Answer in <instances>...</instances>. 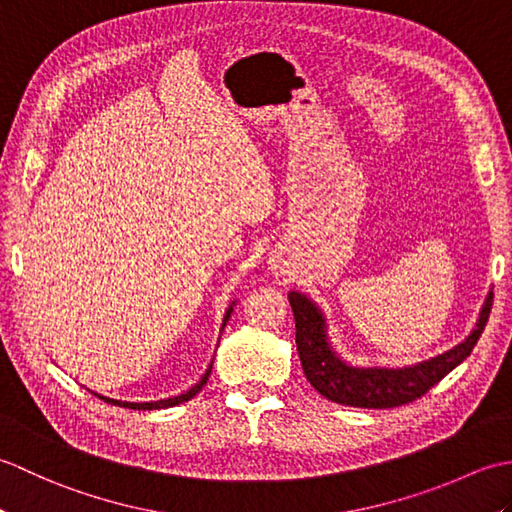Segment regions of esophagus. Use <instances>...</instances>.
<instances>
[{
	"mask_svg": "<svg viewBox=\"0 0 512 512\" xmlns=\"http://www.w3.org/2000/svg\"><path fill=\"white\" fill-rule=\"evenodd\" d=\"M270 270L279 277V275H288V268L279 262V257H273L270 259Z\"/></svg>",
	"mask_w": 512,
	"mask_h": 512,
	"instance_id": "esophagus-1",
	"label": "esophagus"
}]
</instances>
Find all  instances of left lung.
I'll return each instance as SVG.
<instances>
[{
	"label": "left lung",
	"instance_id": "1",
	"mask_svg": "<svg viewBox=\"0 0 512 512\" xmlns=\"http://www.w3.org/2000/svg\"><path fill=\"white\" fill-rule=\"evenodd\" d=\"M288 301L292 312H295L297 352L303 374L310 380V385L321 396L339 402V405L385 409L407 405V402L427 394L433 385L440 383L451 369L458 367L473 352L493 308V290H488L475 328L462 343L438 356L427 358V361L402 367L347 363L334 350L328 334V319H325L317 303L299 290H290Z\"/></svg>",
	"mask_w": 512,
	"mask_h": 512
}]
</instances>
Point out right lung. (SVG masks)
<instances>
[{
  "mask_svg": "<svg viewBox=\"0 0 512 512\" xmlns=\"http://www.w3.org/2000/svg\"><path fill=\"white\" fill-rule=\"evenodd\" d=\"M235 303L237 301H231V306L226 308V314H224V319H222V328L220 330H224V325H226V321L231 319V312H233V308H235ZM220 343V341H217ZM211 369H213V361H211V365L206 367V372L202 374V378L198 380V383H195L191 389H187L184 391V394H178V396H171V398H165V400H149V402H129V400H116V398H110V396H103V394H96V391H92V389H88V391H92L94 396H99L101 400H105V402H110V405H121V407H127V409H138V411H151V409H167V407H176V405H182V402H187V400H191L195 394H200L202 391V387L206 385V380H209V376H211Z\"/></svg>",
  "mask_w": 512,
  "mask_h": 512,
  "instance_id": "obj_1",
  "label": "right lung"
}]
</instances>
